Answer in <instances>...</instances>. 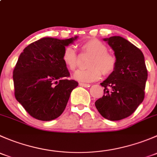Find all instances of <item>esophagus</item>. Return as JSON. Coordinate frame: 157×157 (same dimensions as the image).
Masks as SVG:
<instances>
[{"label":"esophagus","instance_id":"34e87169","mask_svg":"<svg viewBox=\"0 0 157 157\" xmlns=\"http://www.w3.org/2000/svg\"><path fill=\"white\" fill-rule=\"evenodd\" d=\"M79 85L81 86H83V87H89V86H90V84H89V83H79Z\"/></svg>","mask_w":157,"mask_h":157}]
</instances>
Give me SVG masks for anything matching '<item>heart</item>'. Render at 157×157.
I'll return each mask as SVG.
<instances>
[{
  "mask_svg": "<svg viewBox=\"0 0 157 157\" xmlns=\"http://www.w3.org/2000/svg\"><path fill=\"white\" fill-rule=\"evenodd\" d=\"M83 52L92 55L88 61V69L80 70L74 74V78L83 83L96 81L103 75H109L116 67V58L107 52V46L102 41L91 39L82 43ZM62 61L70 71H75L77 67V55L71 46H67L62 54Z\"/></svg>",
  "mask_w": 157,
  "mask_h": 157,
  "instance_id": "b5f03b06",
  "label": "heart"
}]
</instances>
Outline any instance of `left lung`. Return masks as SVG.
<instances>
[{
  "label": "left lung",
  "instance_id": "8db88e82",
  "mask_svg": "<svg viewBox=\"0 0 157 157\" xmlns=\"http://www.w3.org/2000/svg\"><path fill=\"white\" fill-rule=\"evenodd\" d=\"M116 58L115 71L101 86L104 95L95 102L103 118L118 121L130 116L144 99L147 70L141 51L121 36L103 39Z\"/></svg>",
  "mask_w": 157,
  "mask_h": 157
}]
</instances>
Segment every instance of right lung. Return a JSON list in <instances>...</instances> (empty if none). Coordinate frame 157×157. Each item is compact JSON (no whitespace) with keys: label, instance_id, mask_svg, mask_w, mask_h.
Wrapping results in <instances>:
<instances>
[{"label":"right lung","instance_id":"obj_1","mask_svg":"<svg viewBox=\"0 0 157 157\" xmlns=\"http://www.w3.org/2000/svg\"><path fill=\"white\" fill-rule=\"evenodd\" d=\"M77 39L42 38L20 54L13 72L14 95L33 118L52 121L59 117L78 86L67 79L70 73L62 61L64 49Z\"/></svg>","mask_w":157,"mask_h":157}]
</instances>
